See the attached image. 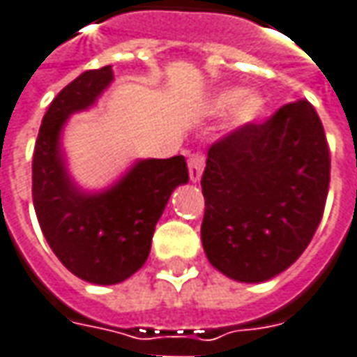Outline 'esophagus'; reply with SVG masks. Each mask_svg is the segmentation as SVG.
I'll use <instances>...</instances> for the list:
<instances>
[{
	"label": "esophagus",
	"mask_w": 357,
	"mask_h": 357,
	"mask_svg": "<svg viewBox=\"0 0 357 357\" xmlns=\"http://www.w3.org/2000/svg\"><path fill=\"white\" fill-rule=\"evenodd\" d=\"M188 167H190L191 181H193V183H195V181H199L203 174V167H205V155L199 154V152L191 154L190 160H188Z\"/></svg>",
	"instance_id": "esophagus-1"
}]
</instances>
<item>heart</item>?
<instances>
[{"instance_id": "1", "label": "heart", "mask_w": 357, "mask_h": 357, "mask_svg": "<svg viewBox=\"0 0 357 357\" xmlns=\"http://www.w3.org/2000/svg\"><path fill=\"white\" fill-rule=\"evenodd\" d=\"M231 108L229 114V128L233 132L249 128L264 112V98L259 91L252 89H223L217 91L205 105V110L209 114H223L225 110Z\"/></svg>"}]
</instances>
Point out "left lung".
<instances>
[{
	"label": "left lung",
	"instance_id": "1",
	"mask_svg": "<svg viewBox=\"0 0 357 357\" xmlns=\"http://www.w3.org/2000/svg\"><path fill=\"white\" fill-rule=\"evenodd\" d=\"M328 183L324 128L306 100L213 144L202 178L209 263L239 282L287 271L320 225Z\"/></svg>",
	"mask_w": 357,
	"mask_h": 357
}]
</instances>
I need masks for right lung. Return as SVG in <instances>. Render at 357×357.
I'll list each match as a JSON object with an SVG mask.
<instances>
[{
	"label": "right lung",
	"instance_id": "add662e5",
	"mask_svg": "<svg viewBox=\"0 0 357 357\" xmlns=\"http://www.w3.org/2000/svg\"><path fill=\"white\" fill-rule=\"evenodd\" d=\"M112 80L106 65L68 82L43 116L33 154V205L45 239L75 277L93 284H118L140 271L169 195L190 179L183 155L138 160L100 191L82 190L70 178L65 124L96 105Z\"/></svg>",
	"mask_w": 357,
	"mask_h": 357
}]
</instances>
